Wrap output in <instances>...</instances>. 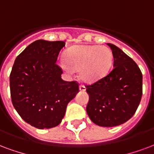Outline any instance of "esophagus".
Here are the masks:
<instances>
[{"mask_svg": "<svg viewBox=\"0 0 154 154\" xmlns=\"http://www.w3.org/2000/svg\"><path fill=\"white\" fill-rule=\"evenodd\" d=\"M79 90H80V91H86V86H83V85H81L79 86Z\"/></svg>", "mask_w": 154, "mask_h": 154, "instance_id": "esophagus-1", "label": "esophagus"}]
</instances>
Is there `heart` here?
Listing matches in <instances>:
<instances>
[{
    "mask_svg": "<svg viewBox=\"0 0 154 154\" xmlns=\"http://www.w3.org/2000/svg\"><path fill=\"white\" fill-rule=\"evenodd\" d=\"M112 51L106 46L78 45L72 46L65 53V60L59 62L60 67L68 74L78 69L79 77L86 82L100 80L112 67Z\"/></svg>",
    "mask_w": 154,
    "mask_h": 154,
    "instance_id": "1",
    "label": "heart"
}]
</instances>
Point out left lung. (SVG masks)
<instances>
[{
	"instance_id": "left-lung-1",
	"label": "left lung",
	"mask_w": 154,
	"mask_h": 154,
	"mask_svg": "<svg viewBox=\"0 0 154 154\" xmlns=\"http://www.w3.org/2000/svg\"><path fill=\"white\" fill-rule=\"evenodd\" d=\"M113 68L105 77L86 86L91 120L104 127L125 123L135 114L142 97V72L136 63L115 45L108 43Z\"/></svg>"
}]
</instances>
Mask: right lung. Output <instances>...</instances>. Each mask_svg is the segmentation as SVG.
Returning <instances> with one entry per match:
<instances>
[{
    "label": "right lung",
    "instance_id": "1",
    "mask_svg": "<svg viewBox=\"0 0 154 154\" xmlns=\"http://www.w3.org/2000/svg\"><path fill=\"white\" fill-rule=\"evenodd\" d=\"M65 42L37 40L15 59L10 76L11 100L31 126L49 129L62 122L68 103L79 92L77 82L61 78L57 59Z\"/></svg>",
    "mask_w": 154,
    "mask_h": 154
}]
</instances>
